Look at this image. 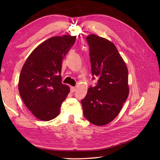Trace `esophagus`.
<instances>
[{
    "label": "esophagus",
    "instance_id": "34e87169",
    "mask_svg": "<svg viewBox=\"0 0 160 160\" xmlns=\"http://www.w3.org/2000/svg\"><path fill=\"white\" fill-rule=\"evenodd\" d=\"M75 91H76V88H75V87H71L70 88V91H71V93H73Z\"/></svg>",
    "mask_w": 160,
    "mask_h": 160
}]
</instances>
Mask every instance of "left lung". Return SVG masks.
<instances>
[{"label":"left lung","instance_id":"1","mask_svg":"<svg viewBox=\"0 0 160 160\" xmlns=\"http://www.w3.org/2000/svg\"><path fill=\"white\" fill-rule=\"evenodd\" d=\"M86 40L93 80L96 77L98 80L96 86L89 88L81 103L88 121L102 126L117 116L127 99L128 69L113 43L95 34Z\"/></svg>","mask_w":160,"mask_h":160}]
</instances>
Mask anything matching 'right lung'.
Instances as JSON below:
<instances>
[{
  "mask_svg": "<svg viewBox=\"0 0 160 160\" xmlns=\"http://www.w3.org/2000/svg\"><path fill=\"white\" fill-rule=\"evenodd\" d=\"M76 37L55 36L42 42L30 54L21 69L18 90L24 103L39 120L57 117L69 88L62 83V62Z\"/></svg>",
  "mask_w": 160,
  "mask_h": 160,
  "instance_id": "add662e5",
  "label": "right lung"
}]
</instances>
